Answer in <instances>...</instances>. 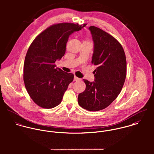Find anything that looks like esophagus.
<instances>
[{"mask_svg": "<svg viewBox=\"0 0 154 154\" xmlns=\"http://www.w3.org/2000/svg\"><path fill=\"white\" fill-rule=\"evenodd\" d=\"M74 81H79V80H81V79L80 78H78V77H76V76H74Z\"/></svg>", "mask_w": 154, "mask_h": 154, "instance_id": "esophagus-1", "label": "esophagus"}]
</instances>
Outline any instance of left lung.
Masks as SVG:
<instances>
[{"label":"left lung","instance_id":"left-lung-1","mask_svg":"<svg viewBox=\"0 0 154 154\" xmlns=\"http://www.w3.org/2000/svg\"><path fill=\"white\" fill-rule=\"evenodd\" d=\"M88 29L94 42L91 63L97 68L94 81L83 79L86 88L78 100L83 109L96 111L107 107L120 94L126 76V59L115 38L94 26Z\"/></svg>","mask_w":154,"mask_h":154}]
</instances>
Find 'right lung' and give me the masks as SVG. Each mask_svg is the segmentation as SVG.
<instances>
[{
    "mask_svg": "<svg viewBox=\"0 0 154 154\" xmlns=\"http://www.w3.org/2000/svg\"><path fill=\"white\" fill-rule=\"evenodd\" d=\"M87 24L60 23L47 28L30 45L24 62L23 81L31 99L40 107L59 105L74 75L56 67L66 52L69 36Z\"/></svg>",
    "mask_w": 154,
    "mask_h": 154,
    "instance_id": "right-lung-1",
    "label": "right lung"
}]
</instances>
